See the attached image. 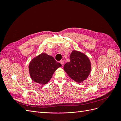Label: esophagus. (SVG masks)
I'll return each instance as SVG.
<instances>
[{
    "label": "esophagus",
    "mask_w": 121,
    "mask_h": 121,
    "mask_svg": "<svg viewBox=\"0 0 121 121\" xmlns=\"http://www.w3.org/2000/svg\"><path fill=\"white\" fill-rule=\"evenodd\" d=\"M60 63L61 64V65H64V61L63 60H61L60 61Z\"/></svg>",
    "instance_id": "34e87169"
}]
</instances>
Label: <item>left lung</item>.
<instances>
[{
	"label": "left lung",
	"mask_w": 121,
	"mask_h": 121,
	"mask_svg": "<svg viewBox=\"0 0 121 121\" xmlns=\"http://www.w3.org/2000/svg\"><path fill=\"white\" fill-rule=\"evenodd\" d=\"M70 61L64 65V69L72 79L81 83L89 75L91 64L87 56L79 51L74 50L70 54Z\"/></svg>",
	"instance_id": "1"
}]
</instances>
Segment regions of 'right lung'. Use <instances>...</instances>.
<instances>
[{"mask_svg":"<svg viewBox=\"0 0 121 121\" xmlns=\"http://www.w3.org/2000/svg\"><path fill=\"white\" fill-rule=\"evenodd\" d=\"M61 65L53 57L42 53L33 58L29 63V71L31 79L36 83L45 85L52 78L53 73Z\"/></svg>","mask_w":121,"mask_h":121,"instance_id":"obj_1","label":"right lung"}]
</instances>
